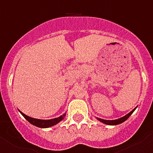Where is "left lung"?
Listing matches in <instances>:
<instances>
[{"label": "left lung", "instance_id": "8db88e82", "mask_svg": "<svg viewBox=\"0 0 153 153\" xmlns=\"http://www.w3.org/2000/svg\"><path fill=\"white\" fill-rule=\"evenodd\" d=\"M136 108H135L134 109H132V111L130 112L129 113H128L127 115H126L125 117H121V118L118 119V120H102V119H98L100 122L106 124V125H118V124H120V123H122L125 122L126 120H127V119L129 118V117H130L131 115H132V113L134 112V110L136 109Z\"/></svg>", "mask_w": 153, "mask_h": 153}]
</instances>
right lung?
Segmentation results:
<instances>
[{
    "label": "right lung",
    "instance_id": "1",
    "mask_svg": "<svg viewBox=\"0 0 153 153\" xmlns=\"http://www.w3.org/2000/svg\"><path fill=\"white\" fill-rule=\"evenodd\" d=\"M20 113L23 115V117L27 120L28 122L30 123L31 124H33V126L37 127H40V128H48V127L53 126L56 125V123H58L59 122H60L63 119V117H65V114H63L61 117H58V118L52 119V120H37V119L32 118V117H30L27 115L24 114L22 112L20 111Z\"/></svg>",
    "mask_w": 153,
    "mask_h": 153
}]
</instances>
